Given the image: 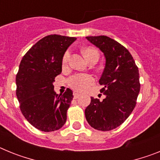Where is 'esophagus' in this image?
<instances>
[{
    "label": "esophagus",
    "mask_w": 160,
    "mask_h": 160,
    "mask_svg": "<svg viewBox=\"0 0 160 160\" xmlns=\"http://www.w3.org/2000/svg\"><path fill=\"white\" fill-rule=\"evenodd\" d=\"M79 96H80V94H78V93H73V98H75V99H77L78 98H79Z\"/></svg>",
    "instance_id": "34e87169"
}]
</instances>
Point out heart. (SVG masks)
Segmentation results:
<instances>
[{"label": "heart", "mask_w": 160, "mask_h": 160, "mask_svg": "<svg viewBox=\"0 0 160 160\" xmlns=\"http://www.w3.org/2000/svg\"><path fill=\"white\" fill-rule=\"evenodd\" d=\"M82 53L85 58L90 62L93 60H98L99 58V53L96 48L93 46H87L82 49ZM70 58V52L66 51L63 54L62 59V64L63 67H66L69 62ZM94 83V78L93 76L90 74H82V73H78L75 75L72 76L69 79V85L78 92H83L87 89L90 88Z\"/></svg>", "instance_id": "obj_1"}]
</instances>
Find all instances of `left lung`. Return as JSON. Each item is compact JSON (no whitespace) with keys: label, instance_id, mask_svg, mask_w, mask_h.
I'll use <instances>...</instances> for the list:
<instances>
[{"label":"left lung","instance_id":"obj_1","mask_svg":"<svg viewBox=\"0 0 160 160\" xmlns=\"http://www.w3.org/2000/svg\"><path fill=\"white\" fill-rule=\"evenodd\" d=\"M99 48L106 58V65L99 84L102 101L91 98L85 110L87 122L93 128L107 131L123 123L136 105L140 90L138 68L123 46L107 36L86 38Z\"/></svg>","mask_w":160,"mask_h":160}]
</instances>
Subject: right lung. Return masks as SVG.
I'll list each match as a JSON object with an SVG mask.
<instances>
[{
  "label": "right lung",
  "instance_id": "1",
  "mask_svg": "<svg viewBox=\"0 0 160 160\" xmlns=\"http://www.w3.org/2000/svg\"><path fill=\"white\" fill-rule=\"evenodd\" d=\"M73 37L48 35L24 55L16 75V94L20 109L28 122L45 132L59 130L66 122L73 91L63 94L53 90V82L62 73V59Z\"/></svg>",
  "mask_w": 160,
  "mask_h": 160
}]
</instances>
